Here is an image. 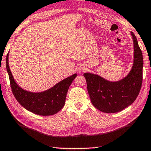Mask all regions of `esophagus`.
Wrapping results in <instances>:
<instances>
[{"mask_svg": "<svg viewBox=\"0 0 151 151\" xmlns=\"http://www.w3.org/2000/svg\"><path fill=\"white\" fill-rule=\"evenodd\" d=\"M86 68L85 67V66L82 65V66H80V67H79V68H78V70H79V72H80V73H83L86 70Z\"/></svg>", "mask_w": 151, "mask_h": 151, "instance_id": "1", "label": "esophagus"}]
</instances>
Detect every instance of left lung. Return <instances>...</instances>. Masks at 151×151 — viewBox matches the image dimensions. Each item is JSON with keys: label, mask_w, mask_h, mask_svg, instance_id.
Wrapping results in <instances>:
<instances>
[{"label": "left lung", "mask_w": 151, "mask_h": 151, "mask_svg": "<svg viewBox=\"0 0 151 151\" xmlns=\"http://www.w3.org/2000/svg\"><path fill=\"white\" fill-rule=\"evenodd\" d=\"M133 39V65L129 73L118 81H109L96 74L84 73L88 93L93 106L106 113L122 111L132 104L142 86L143 58L134 34Z\"/></svg>", "instance_id": "obj_1"}]
</instances>
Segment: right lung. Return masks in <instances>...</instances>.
Wrapping results in <instances>:
<instances>
[{"label": "right lung", "mask_w": 151, "mask_h": 151, "mask_svg": "<svg viewBox=\"0 0 151 151\" xmlns=\"http://www.w3.org/2000/svg\"><path fill=\"white\" fill-rule=\"evenodd\" d=\"M9 52L6 58V70L12 93L17 101L25 109L36 114L49 116L57 113L65 105L68 88L77 75L75 73L63 79L47 91L32 93L20 88L14 81L9 65Z\"/></svg>", "instance_id": "add662e5"}]
</instances>
